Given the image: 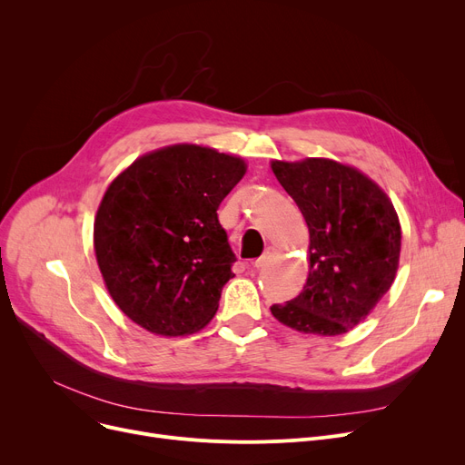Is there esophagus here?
Returning a JSON list of instances; mask_svg holds the SVG:
<instances>
[{"instance_id": "esophagus-1", "label": "esophagus", "mask_w": 465, "mask_h": 465, "mask_svg": "<svg viewBox=\"0 0 465 465\" xmlns=\"http://www.w3.org/2000/svg\"><path fill=\"white\" fill-rule=\"evenodd\" d=\"M275 256H277V251L270 247V249H267V251L262 254V258H260V260H256V262H254V267H256V270H265V267L270 265V263L275 260Z\"/></svg>"}]
</instances>
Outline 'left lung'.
Masks as SVG:
<instances>
[{
	"mask_svg": "<svg viewBox=\"0 0 465 465\" xmlns=\"http://www.w3.org/2000/svg\"><path fill=\"white\" fill-rule=\"evenodd\" d=\"M272 169L309 228V277L294 300L272 305L303 333L341 335L360 324L392 286L401 228L392 202L358 169L307 158Z\"/></svg>",
	"mask_w": 465,
	"mask_h": 465,
	"instance_id": "8db88e82",
	"label": "left lung"
}]
</instances>
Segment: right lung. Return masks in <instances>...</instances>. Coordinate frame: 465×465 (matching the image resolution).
<instances>
[{
	"label": "right lung",
	"mask_w": 465,
	"mask_h": 465,
	"mask_svg": "<svg viewBox=\"0 0 465 465\" xmlns=\"http://www.w3.org/2000/svg\"><path fill=\"white\" fill-rule=\"evenodd\" d=\"M245 169L241 158L175 144L111 183L94 249L109 294L135 324L167 337L209 324L237 260L216 209Z\"/></svg>",
	"instance_id": "1"
}]
</instances>
